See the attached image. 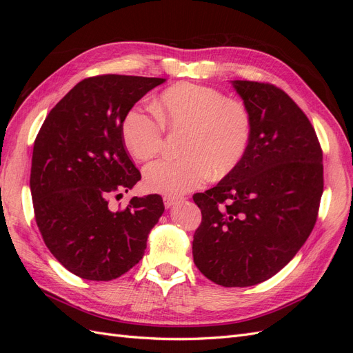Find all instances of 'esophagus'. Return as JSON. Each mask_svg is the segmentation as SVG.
<instances>
[{
  "instance_id": "34e87169",
  "label": "esophagus",
  "mask_w": 353,
  "mask_h": 353,
  "mask_svg": "<svg viewBox=\"0 0 353 353\" xmlns=\"http://www.w3.org/2000/svg\"><path fill=\"white\" fill-rule=\"evenodd\" d=\"M178 201H181V199H178V197H168V196L163 197V203H165L166 209H170L172 206H175Z\"/></svg>"
}]
</instances>
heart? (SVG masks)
<instances>
[{
	"mask_svg": "<svg viewBox=\"0 0 353 353\" xmlns=\"http://www.w3.org/2000/svg\"><path fill=\"white\" fill-rule=\"evenodd\" d=\"M154 117L131 110L122 123L125 148L134 159L147 162L163 145V128L183 131L181 159H165L147 166L144 184L153 193L176 197L209 179L236 169L252 140L253 121L244 103L227 99L206 85L181 82L166 88L153 101Z\"/></svg>",
	"mask_w": 353,
	"mask_h": 353,
	"instance_id": "b5f03b06",
	"label": "heart"
}]
</instances>
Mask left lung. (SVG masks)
Listing matches in <instances>:
<instances>
[{
	"mask_svg": "<svg viewBox=\"0 0 353 353\" xmlns=\"http://www.w3.org/2000/svg\"><path fill=\"white\" fill-rule=\"evenodd\" d=\"M253 121L241 163L193 196L201 210L193 256L223 287H249L290 262L312 232L321 201L323 150L301 108L272 83L231 81Z\"/></svg>",
	"mask_w": 353,
	"mask_h": 353,
	"instance_id": "1",
	"label": "left lung"
}]
</instances>
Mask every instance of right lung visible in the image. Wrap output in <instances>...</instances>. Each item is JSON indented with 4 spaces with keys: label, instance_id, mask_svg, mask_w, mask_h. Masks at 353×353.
<instances>
[{
    "label": "right lung",
    "instance_id": "add662e5",
    "mask_svg": "<svg viewBox=\"0 0 353 353\" xmlns=\"http://www.w3.org/2000/svg\"><path fill=\"white\" fill-rule=\"evenodd\" d=\"M163 78L101 74L81 81L42 123L34 144L30 193L37 225L52 256L83 280L110 281L141 261L165 210L159 194L112 197L141 179L125 150L122 123Z\"/></svg>",
    "mask_w": 353,
    "mask_h": 353
}]
</instances>
